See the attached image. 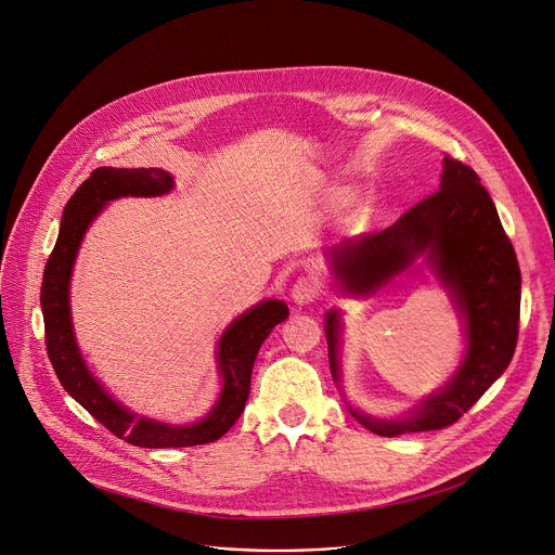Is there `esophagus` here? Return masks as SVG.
Returning a JSON list of instances; mask_svg holds the SVG:
<instances>
[{
	"instance_id": "34e87169",
	"label": "esophagus",
	"mask_w": 555,
	"mask_h": 555,
	"mask_svg": "<svg viewBox=\"0 0 555 555\" xmlns=\"http://www.w3.org/2000/svg\"><path fill=\"white\" fill-rule=\"evenodd\" d=\"M321 296V283L315 276H300L292 287V300L296 305H309Z\"/></svg>"
}]
</instances>
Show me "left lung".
Wrapping results in <instances>:
<instances>
[{"instance_id":"left-lung-1","label":"left lung","mask_w":555,"mask_h":555,"mask_svg":"<svg viewBox=\"0 0 555 555\" xmlns=\"http://www.w3.org/2000/svg\"><path fill=\"white\" fill-rule=\"evenodd\" d=\"M426 257L450 289L465 325L467 349L452 379L409 417L373 420L351 415L382 437L452 426L479 402L509 366L520 319V268L496 206L467 165L443 157L439 191L415 204L386 230L347 240L330 250V266L343 292L364 296ZM327 347L332 375L340 382V313L330 311Z\"/></svg>"}]
</instances>
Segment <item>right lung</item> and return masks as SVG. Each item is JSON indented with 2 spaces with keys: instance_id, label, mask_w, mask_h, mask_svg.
<instances>
[{
  "instance_id": "obj_1",
  "label": "right lung",
  "mask_w": 555,
  "mask_h": 555,
  "mask_svg": "<svg viewBox=\"0 0 555 555\" xmlns=\"http://www.w3.org/2000/svg\"><path fill=\"white\" fill-rule=\"evenodd\" d=\"M171 189L173 178L163 169H94L63 208L59 240L46 263L41 283L46 347L61 386L109 433L140 448H186L212 443L223 437L246 409L253 366L263 340L289 315L287 305L274 298L255 305L228 325L217 345L221 392L212 411L189 426L135 417L94 379L76 347L69 319V276L78 246L107 202L127 195L155 197Z\"/></svg>"
}]
</instances>
